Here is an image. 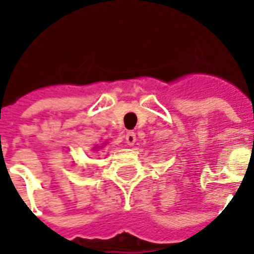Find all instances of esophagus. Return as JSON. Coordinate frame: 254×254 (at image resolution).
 <instances>
[{
    "label": "esophagus",
    "mask_w": 254,
    "mask_h": 254,
    "mask_svg": "<svg viewBox=\"0 0 254 254\" xmlns=\"http://www.w3.org/2000/svg\"><path fill=\"white\" fill-rule=\"evenodd\" d=\"M125 142L131 146V145H134L135 142V133L134 131H127V134H125Z\"/></svg>",
    "instance_id": "esophagus-1"
}]
</instances>
